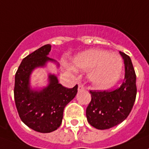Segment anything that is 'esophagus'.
<instances>
[{
  "label": "esophagus",
  "mask_w": 149,
  "mask_h": 149,
  "mask_svg": "<svg viewBox=\"0 0 149 149\" xmlns=\"http://www.w3.org/2000/svg\"><path fill=\"white\" fill-rule=\"evenodd\" d=\"M78 91H82L84 90V87L82 84H78V88H77Z\"/></svg>",
  "instance_id": "esophagus-1"
}]
</instances>
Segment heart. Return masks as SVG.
<instances>
[{
    "mask_svg": "<svg viewBox=\"0 0 149 149\" xmlns=\"http://www.w3.org/2000/svg\"><path fill=\"white\" fill-rule=\"evenodd\" d=\"M72 62L77 69L89 71L88 80L98 89L112 87L120 78L122 72L120 56L105 49H89L77 54Z\"/></svg>",
    "mask_w": 149,
    "mask_h": 149,
    "instance_id": "b5f03b06",
    "label": "heart"
}]
</instances>
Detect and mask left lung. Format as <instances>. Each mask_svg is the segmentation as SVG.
<instances>
[{
  "instance_id": "left-lung-1",
  "label": "left lung",
  "mask_w": 149,
  "mask_h": 149,
  "mask_svg": "<svg viewBox=\"0 0 149 149\" xmlns=\"http://www.w3.org/2000/svg\"><path fill=\"white\" fill-rule=\"evenodd\" d=\"M125 67L124 82L114 90L90 91L91 101L86 110L87 121L98 130H106L120 124L127 118L136 96L135 71L131 59L123 52Z\"/></svg>"
}]
</instances>
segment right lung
Wrapping results in <instances>:
<instances>
[{
  "mask_svg": "<svg viewBox=\"0 0 149 149\" xmlns=\"http://www.w3.org/2000/svg\"><path fill=\"white\" fill-rule=\"evenodd\" d=\"M51 45L47 44L22 61L15 75L14 99L22 121L39 133H50L59 127L66 105L77 93V85L68 89L59 83L55 74H49L48 85L40 90L32 89L30 77L35 68H44L49 62ZM59 66V64H57Z\"/></svg>",
  "mask_w": 149,
  "mask_h": 149,
  "instance_id": "add662e5",
  "label": "right lung"
}]
</instances>
